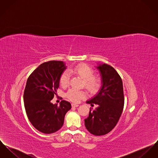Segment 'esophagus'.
Instances as JSON below:
<instances>
[{
	"mask_svg": "<svg viewBox=\"0 0 158 158\" xmlns=\"http://www.w3.org/2000/svg\"><path fill=\"white\" fill-rule=\"evenodd\" d=\"M72 107H78V106H79V105L75 104V103H72Z\"/></svg>",
	"mask_w": 158,
	"mask_h": 158,
	"instance_id": "34e87169",
	"label": "esophagus"
}]
</instances>
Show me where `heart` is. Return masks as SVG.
<instances>
[{
  "mask_svg": "<svg viewBox=\"0 0 158 158\" xmlns=\"http://www.w3.org/2000/svg\"><path fill=\"white\" fill-rule=\"evenodd\" d=\"M69 72H73L79 76L84 80L85 88L91 93H96L100 86V79L97 76H93L94 72L88 65L86 64H79L73 69L69 70ZM69 72L65 71L61 74L60 78V83L62 86L66 87L69 84L70 74ZM87 96L84 91H79L74 89H69L66 93V97L70 101L78 103L81 100L84 99Z\"/></svg>",
  "mask_w": 158,
  "mask_h": 158,
  "instance_id": "1",
  "label": "heart"
}]
</instances>
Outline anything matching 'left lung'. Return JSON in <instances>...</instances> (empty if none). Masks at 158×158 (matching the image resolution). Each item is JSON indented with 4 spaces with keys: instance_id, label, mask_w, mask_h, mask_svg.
<instances>
[{
    "instance_id": "1",
    "label": "left lung",
    "mask_w": 158,
    "mask_h": 158,
    "mask_svg": "<svg viewBox=\"0 0 158 158\" xmlns=\"http://www.w3.org/2000/svg\"><path fill=\"white\" fill-rule=\"evenodd\" d=\"M102 77V86L97 95L86 103L97 108L85 119L86 129L96 136L110 132L118 122L124 103L122 78L110 65L103 64L97 67Z\"/></svg>"
}]
</instances>
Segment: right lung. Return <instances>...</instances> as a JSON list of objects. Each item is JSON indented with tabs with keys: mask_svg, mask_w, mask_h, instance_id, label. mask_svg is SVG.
Here are the masks:
<instances>
[{
	"mask_svg": "<svg viewBox=\"0 0 158 158\" xmlns=\"http://www.w3.org/2000/svg\"><path fill=\"white\" fill-rule=\"evenodd\" d=\"M66 69L62 61H50L40 65L29 76L23 94L26 115L33 126L44 134L60 129L64 117L71 109L64 100L60 106L51 103L60 85V76Z\"/></svg>",
	"mask_w": 158,
	"mask_h": 158,
	"instance_id": "1",
	"label": "right lung"
}]
</instances>
